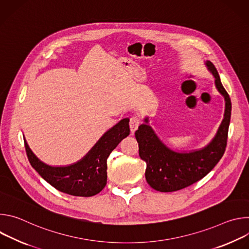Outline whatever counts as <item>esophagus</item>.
<instances>
[{"label": "esophagus", "instance_id": "obj_1", "mask_svg": "<svg viewBox=\"0 0 249 249\" xmlns=\"http://www.w3.org/2000/svg\"><path fill=\"white\" fill-rule=\"evenodd\" d=\"M140 123H141V120L138 116H133L130 118V130L132 134H134L135 131L138 129Z\"/></svg>", "mask_w": 249, "mask_h": 249}]
</instances>
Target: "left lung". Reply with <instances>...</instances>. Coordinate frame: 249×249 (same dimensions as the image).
<instances>
[{
  "instance_id": "left-lung-1",
  "label": "left lung",
  "mask_w": 249,
  "mask_h": 249,
  "mask_svg": "<svg viewBox=\"0 0 249 249\" xmlns=\"http://www.w3.org/2000/svg\"><path fill=\"white\" fill-rule=\"evenodd\" d=\"M205 65L215 78L216 89L225 98L224 119L208 145L189 152L174 151L156 134L149 124V117L135 132L140 158L147 163V182L157 191L173 192L199 181L216 166L226 151L231 102L215 66L210 61H205Z\"/></svg>"
}]
</instances>
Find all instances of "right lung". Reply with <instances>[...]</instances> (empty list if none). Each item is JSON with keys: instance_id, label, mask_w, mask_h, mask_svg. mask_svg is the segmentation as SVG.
Masks as SVG:
<instances>
[{"instance_id": "obj_1", "label": "right lung", "mask_w": 249, "mask_h": 249, "mask_svg": "<svg viewBox=\"0 0 249 249\" xmlns=\"http://www.w3.org/2000/svg\"><path fill=\"white\" fill-rule=\"evenodd\" d=\"M129 121V118L120 120L101 136L82 160L65 166H52L41 161L33 154L23 138L28 160L42 178L57 190L81 197L96 195L107 181V158L130 134Z\"/></svg>"}]
</instances>
